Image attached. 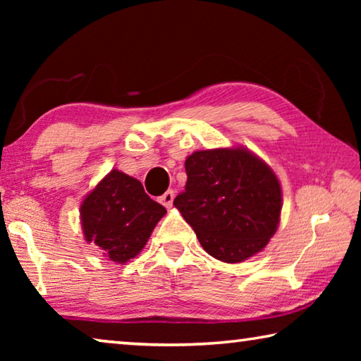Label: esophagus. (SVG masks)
<instances>
[{"instance_id":"esophagus-1","label":"esophagus","mask_w":361,"mask_h":361,"mask_svg":"<svg viewBox=\"0 0 361 361\" xmlns=\"http://www.w3.org/2000/svg\"><path fill=\"white\" fill-rule=\"evenodd\" d=\"M173 197H175V194H173V191H167L166 194H162L161 195V204L166 207V209H170V207L173 205Z\"/></svg>"}]
</instances>
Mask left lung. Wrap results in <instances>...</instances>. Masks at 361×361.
<instances>
[{
  "instance_id": "obj_1",
  "label": "left lung",
  "mask_w": 361,
  "mask_h": 361,
  "mask_svg": "<svg viewBox=\"0 0 361 361\" xmlns=\"http://www.w3.org/2000/svg\"><path fill=\"white\" fill-rule=\"evenodd\" d=\"M186 188L173 200L200 245L223 262H242L276 234L282 188L274 170L242 146L188 156Z\"/></svg>"
}]
</instances>
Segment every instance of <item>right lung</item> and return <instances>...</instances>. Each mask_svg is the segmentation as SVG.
I'll return each instance as SVG.
<instances>
[{
  "label": "right lung",
  "mask_w": 361,
  "mask_h": 361,
  "mask_svg": "<svg viewBox=\"0 0 361 361\" xmlns=\"http://www.w3.org/2000/svg\"><path fill=\"white\" fill-rule=\"evenodd\" d=\"M79 213L84 239L108 259L124 264L142 252L167 210L137 178L114 169L85 195Z\"/></svg>",
  "instance_id": "add662e5"
}]
</instances>
